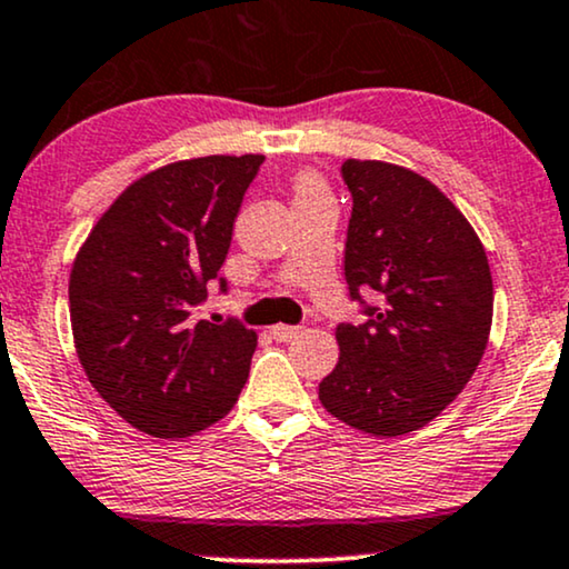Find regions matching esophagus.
Segmentation results:
<instances>
[{
	"mask_svg": "<svg viewBox=\"0 0 569 569\" xmlns=\"http://www.w3.org/2000/svg\"><path fill=\"white\" fill-rule=\"evenodd\" d=\"M270 333L278 341H291V339H297L299 333H302V326H283V323H278V326H272Z\"/></svg>",
	"mask_w": 569,
	"mask_h": 569,
	"instance_id": "obj_1",
	"label": "esophagus"
}]
</instances>
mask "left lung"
Returning a JSON list of instances; mask_svg holds the SVG:
<instances>
[{
	"label": "left lung",
	"mask_w": 569,
	"mask_h": 569,
	"mask_svg": "<svg viewBox=\"0 0 569 569\" xmlns=\"http://www.w3.org/2000/svg\"><path fill=\"white\" fill-rule=\"evenodd\" d=\"M341 177L352 196L345 278L366 320L337 326L339 362L318 397L360 432L400 437L440 416L480 366L490 264L467 217L427 177L358 159L341 163Z\"/></svg>",
	"instance_id": "left-lung-1"
}]
</instances>
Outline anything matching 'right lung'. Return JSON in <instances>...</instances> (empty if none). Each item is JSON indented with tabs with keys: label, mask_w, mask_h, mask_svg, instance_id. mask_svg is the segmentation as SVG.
Returning <instances> with one entry per match:
<instances>
[{
	"label": "right lung",
	"mask_w": 569,
	"mask_h": 569,
	"mask_svg": "<svg viewBox=\"0 0 569 569\" xmlns=\"http://www.w3.org/2000/svg\"><path fill=\"white\" fill-rule=\"evenodd\" d=\"M264 156H203L156 169L98 219L68 283L87 379L140 432L177 440L222 419L249 379L257 333L198 320L232 222ZM219 291H228L219 278Z\"/></svg>",
	"instance_id": "right-lung-1"
}]
</instances>
